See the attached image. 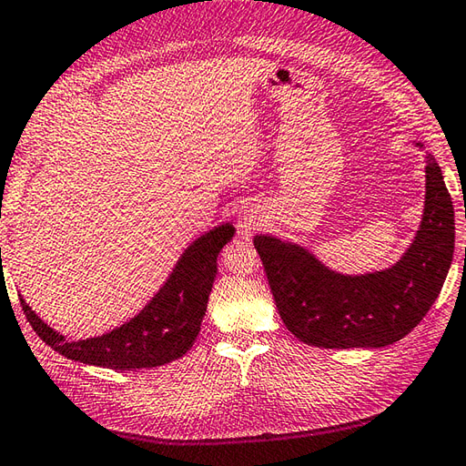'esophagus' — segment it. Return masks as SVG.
<instances>
[{
    "instance_id": "34e87169",
    "label": "esophagus",
    "mask_w": 466,
    "mask_h": 466,
    "mask_svg": "<svg viewBox=\"0 0 466 466\" xmlns=\"http://www.w3.org/2000/svg\"><path fill=\"white\" fill-rule=\"evenodd\" d=\"M258 224H259L258 214H256V212H250V210H244V212L240 214V218H238V226H240V230H242L244 234H250L252 230H256Z\"/></svg>"
}]
</instances>
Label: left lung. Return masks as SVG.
Here are the masks:
<instances>
[{
  "mask_svg": "<svg viewBox=\"0 0 466 466\" xmlns=\"http://www.w3.org/2000/svg\"><path fill=\"white\" fill-rule=\"evenodd\" d=\"M425 172L423 222L405 256L383 272L341 276L296 244L254 238L279 318L299 341L323 350L385 348L427 316L452 262L454 210L431 155Z\"/></svg>",
  "mask_w": 466,
  "mask_h": 466,
  "instance_id": "8db88e82",
  "label": "left lung"
}]
</instances>
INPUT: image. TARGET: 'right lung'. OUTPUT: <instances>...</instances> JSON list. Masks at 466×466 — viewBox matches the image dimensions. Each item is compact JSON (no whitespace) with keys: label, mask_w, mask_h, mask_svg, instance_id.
Segmentation results:
<instances>
[{"label":"right lung","mask_w":466,"mask_h":466,"mask_svg":"<svg viewBox=\"0 0 466 466\" xmlns=\"http://www.w3.org/2000/svg\"><path fill=\"white\" fill-rule=\"evenodd\" d=\"M234 232L232 224H222L200 236L182 254L153 301L137 318L101 338L67 341L19 298L21 308L39 338L67 360L121 371L170 363L187 353L197 339L218 272L216 258Z\"/></svg>","instance_id":"right-lung-1"}]
</instances>
